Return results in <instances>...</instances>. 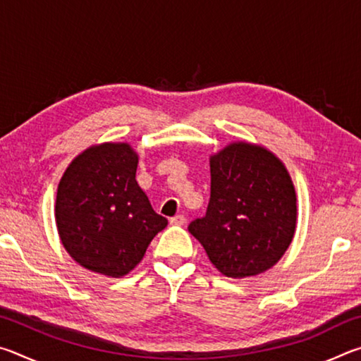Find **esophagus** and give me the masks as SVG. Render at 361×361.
Here are the masks:
<instances>
[{
    "label": "esophagus",
    "instance_id": "1",
    "mask_svg": "<svg viewBox=\"0 0 361 361\" xmlns=\"http://www.w3.org/2000/svg\"><path fill=\"white\" fill-rule=\"evenodd\" d=\"M185 223H186L185 215H175L173 218H170V224L173 226H183Z\"/></svg>",
    "mask_w": 361,
    "mask_h": 361
}]
</instances>
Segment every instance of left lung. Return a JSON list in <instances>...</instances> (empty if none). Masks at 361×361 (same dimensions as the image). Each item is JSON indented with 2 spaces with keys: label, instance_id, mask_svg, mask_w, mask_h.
<instances>
[{
  "label": "left lung",
  "instance_id": "8db88e82",
  "mask_svg": "<svg viewBox=\"0 0 361 361\" xmlns=\"http://www.w3.org/2000/svg\"><path fill=\"white\" fill-rule=\"evenodd\" d=\"M205 216L188 229L219 272L242 279L282 258L296 228V194L282 162L264 148L232 143L210 159Z\"/></svg>",
  "mask_w": 361,
  "mask_h": 361
}]
</instances>
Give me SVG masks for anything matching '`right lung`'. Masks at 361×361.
<instances>
[{
    "label": "right lung",
    "instance_id": "add662e5",
    "mask_svg": "<svg viewBox=\"0 0 361 361\" xmlns=\"http://www.w3.org/2000/svg\"><path fill=\"white\" fill-rule=\"evenodd\" d=\"M137 164L129 145L105 143L79 154L60 180V239L71 258L89 271L126 276L167 226L137 185Z\"/></svg>",
    "mask_w": 361,
    "mask_h": 361
}]
</instances>
